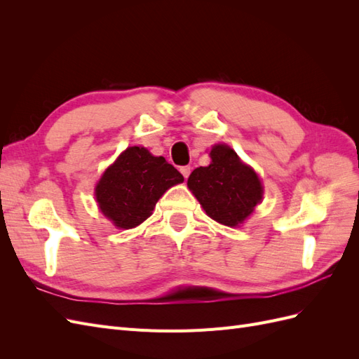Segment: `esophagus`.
Masks as SVG:
<instances>
[{
    "mask_svg": "<svg viewBox=\"0 0 359 359\" xmlns=\"http://www.w3.org/2000/svg\"><path fill=\"white\" fill-rule=\"evenodd\" d=\"M180 172L182 173V177L187 180L189 175H190V172H191V168H190V166H181V168H180Z\"/></svg>",
    "mask_w": 359,
    "mask_h": 359,
    "instance_id": "obj_1",
    "label": "esophagus"
}]
</instances>
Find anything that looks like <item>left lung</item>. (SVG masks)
Listing matches in <instances>:
<instances>
[{"label":"left lung","instance_id":"1","mask_svg":"<svg viewBox=\"0 0 359 359\" xmlns=\"http://www.w3.org/2000/svg\"><path fill=\"white\" fill-rule=\"evenodd\" d=\"M210 156L211 165L194 169L187 186L212 220L238 226L262 199V184L231 147L215 145Z\"/></svg>","mask_w":359,"mask_h":359}]
</instances>
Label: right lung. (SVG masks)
Instances as JSON below:
<instances>
[{"label":"right lung","mask_w":359,"mask_h":359,"mask_svg":"<svg viewBox=\"0 0 359 359\" xmlns=\"http://www.w3.org/2000/svg\"><path fill=\"white\" fill-rule=\"evenodd\" d=\"M184 177L144 147H130L106 169L95 187L102 212L119 229H132L147 220L157 201Z\"/></svg>","instance_id":"1"}]
</instances>
